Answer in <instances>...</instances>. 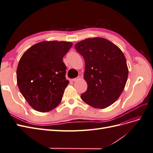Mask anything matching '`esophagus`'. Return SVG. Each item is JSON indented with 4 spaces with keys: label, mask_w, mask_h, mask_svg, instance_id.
I'll use <instances>...</instances> for the list:
<instances>
[{
    "label": "esophagus",
    "mask_w": 153,
    "mask_h": 153,
    "mask_svg": "<svg viewBox=\"0 0 153 153\" xmlns=\"http://www.w3.org/2000/svg\"><path fill=\"white\" fill-rule=\"evenodd\" d=\"M79 79H80V77H76V78H73V79H72L71 81H73V82H76V81L79 80Z\"/></svg>",
    "instance_id": "esophagus-1"
}]
</instances>
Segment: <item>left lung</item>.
Listing matches in <instances>:
<instances>
[{
    "mask_svg": "<svg viewBox=\"0 0 153 153\" xmlns=\"http://www.w3.org/2000/svg\"><path fill=\"white\" fill-rule=\"evenodd\" d=\"M75 47L85 64L84 77L87 89L82 100L94 108L108 107L121 96L128 79L123 52L109 40L99 37L82 40Z\"/></svg>",
    "mask_w": 153,
    "mask_h": 153,
    "instance_id": "left-lung-1",
    "label": "left lung"
}]
</instances>
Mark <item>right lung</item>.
Listing matches in <instances>:
<instances>
[{"mask_svg": "<svg viewBox=\"0 0 153 153\" xmlns=\"http://www.w3.org/2000/svg\"><path fill=\"white\" fill-rule=\"evenodd\" d=\"M72 45L67 41H45L23 54L17 67V84L34 110L49 112L61 103L69 84L62 59Z\"/></svg>", "mask_w": 153, "mask_h": 153, "instance_id": "add662e5", "label": "right lung"}]
</instances>
